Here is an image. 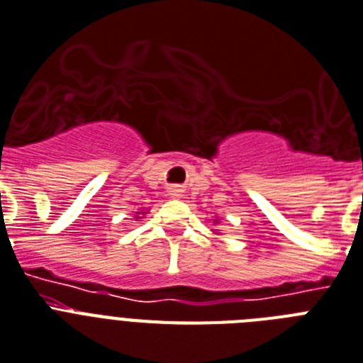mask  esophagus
I'll list each match as a JSON object with an SVG mask.
<instances>
[{
	"mask_svg": "<svg viewBox=\"0 0 363 363\" xmlns=\"http://www.w3.org/2000/svg\"><path fill=\"white\" fill-rule=\"evenodd\" d=\"M169 196H172V197H181L182 196V190L179 186H172V188H169Z\"/></svg>",
	"mask_w": 363,
	"mask_h": 363,
	"instance_id": "obj_1",
	"label": "esophagus"
}]
</instances>
